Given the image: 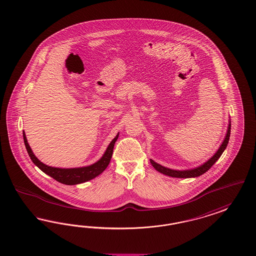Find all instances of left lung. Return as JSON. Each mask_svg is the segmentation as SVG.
Returning <instances> with one entry per match:
<instances>
[{"instance_id":"1","label":"left lung","mask_w":256,"mask_h":256,"mask_svg":"<svg viewBox=\"0 0 256 256\" xmlns=\"http://www.w3.org/2000/svg\"><path fill=\"white\" fill-rule=\"evenodd\" d=\"M230 122H228V126L227 134H226L225 140L222 142V144L219 147L218 152L208 161H206L205 163H203L202 165H200L198 168L190 169V170H172V169L166 168L164 166H161L160 164L154 162L152 160H150V162H151L152 167L158 172H160L163 174L172 176V178H198L199 176L203 174L204 172H206L218 160V158L221 156V154H223V152L225 151V149L227 147L228 140H230Z\"/></svg>"}]
</instances>
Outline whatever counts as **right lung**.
<instances>
[{"mask_svg":"<svg viewBox=\"0 0 256 256\" xmlns=\"http://www.w3.org/2000/svg\"><path fill=\"white\" fill-rule=\"evenodd\" d=\"M22 136H24V142L26 151L28 152L29 156H30L32 162L44 174H46L49 176L53 178L54 180H57L62 184H66V185H76L80 183H84V182L93 180V178H95L96 176H100L109 165L112 154H113L114 142H116V140L118 138V134L114 140L108 145L102 158L100 160L96 161L94 164H92L90 166H86V167L62 169V168H55V167L48 166L38 160L29 146L26 136V132H22Z\"/></svg>","mask_w":256,"mask_h":256,"instance_id":"add662e5","label":"right lung"}]
</instances>
